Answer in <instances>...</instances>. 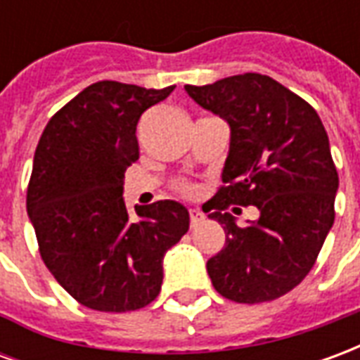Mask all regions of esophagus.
Segmentation results:
<instances>
[{
	"label": "esophagus",
	"mask_w": 360,
	"mask_h": 360,
	"mask_svg": "<svg viewBox=\"0 0 360 360\" xmlns=\"http://www.w3.org/2000/svg\"><path fill=\"white\" fill-rule=\"evenodd\" d=\"M188 216H191V227H196V226H200L204 221V214L200 210H191L188 212Z\"/></svg>",
	"instance_id": "obj_1"
}]
</instances>
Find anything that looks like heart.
I'll return each instance as SVG.
<instances>
[{"instance_id": "heart-1", "label": "heart", "mask_w": 360, "mask_h": 360, "mask_svg": "<svg viewBox=\"0 0 360 360\" xmlns=\"http://www.w3.org/2000/svg\"><path fill=\"white\" fill-rule=\"evenodd\" d=\"M175 188H177L179 193H183V195H187V196L195 195V187H193L191 183H187V181H179V183L175 185Z\"/></svg>"}]
</instances>
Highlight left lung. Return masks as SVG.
Masks as SVG:
<instances>
[{"label":"left lung","instance_id":"left-lung-1","mask_svg":"<svg viewBox=\"0 0 360 360\" xmlns=\"http://www.w3.org/2000/svg\"><path fill=\"white\" fill-rule=\"evenodd\" d=\"M185 90L231 131L224 187L208 214L226 229V247L206 264L212 285L229 301H274L304 279L333 226L340 179L324 125L310 103L266 75ZM229 203H252L261 216L239 228Z\"/></svg>","mask_w":360,"mask_h":360}]
</instances>
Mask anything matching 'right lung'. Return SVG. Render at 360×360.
Segmentation results:
<instances>
[{
    "label": "right lung",
    "mask_w": 360,
    "mask_h": 360,
    "mask_svg": "<svg viewBox=\"0 0 360 360\" xmlns=\"http://www.w3.org/2000/svg\"><path fill=\"white\" fill-rule=\"evenodd\" d=\"M167 89L100 81L50 119L36 146L27 212L51 276L73 299L100 312L146 307L162 289L164 257L188 231L175 200L134 206L123 198L139 160L136 123Z\"/></svg>",
    "instance_id": "1"
}]
</instances>
